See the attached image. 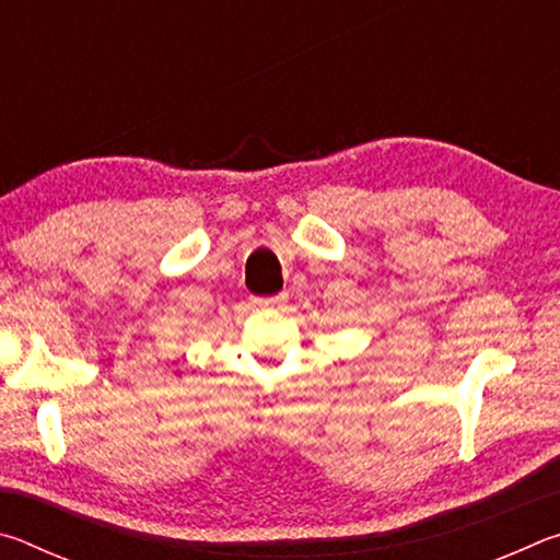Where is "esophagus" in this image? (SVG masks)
<instances>
[{"mask_svg": "<svg viewBox=\"0 0 560 560\" xmlns=\"http://www.w3.org/2000/svg\"><path fill=\"white\" fill-rule=\"evenodd\" d=\"M283 296H271V299H254V306L257 308H277L281 306Z\"/></svg>", "mask_w": 560, "mask_h": 560, "instance_id": "esophagus-1", "label": "esophagus"}]
</instances>
